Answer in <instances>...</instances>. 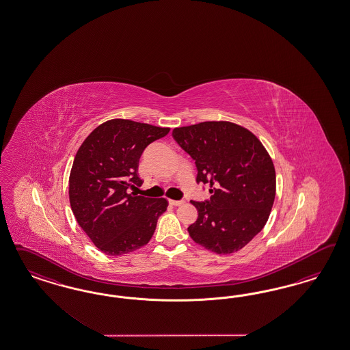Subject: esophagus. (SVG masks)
<instances>
[{
	"instance_id": "obj_1",
	"label": "esophagus",
	"mask_w": 350,
	"mask_h": 350,
	"mask_svg": "<svg viewBox=\"0 0 350 350\" xmlns=\"http://www.w3.org/2000/svg\"><path fill=\"white\" fill-rule=\"evenodd\" d=\"M182 202H183L182 200H170V205H174V206H178Z\"/></svg>"
}]
</instances>
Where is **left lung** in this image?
<instances>
[{
    "mask_svg": "<svg viewBox=\"0 0 350 350\" xmlns=\"http://www.w3.org/2000/svg\"><path fill=\"white\" fill-rule=\"evenodd\" d=\"M172 136L195 160L196 182L209 185L211 199L192 202L198 219L187 231L196 244L231 254L262 231L275 196L273 161L249 129L231 122L174 128Z\"/></svg>",
    "mask_w": 350,
    "mask_h": 350,
    "instance_id": "1",
    "label": "left lung"
}]
</instances>
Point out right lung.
<instances>
[{
	"label": "right lung",
	"instance_id": "add662e5",
	"mask_svg": "<svg viewBox=\"0 0 350 350\" xmlns=\"http://www.w3.org/2000/svg\"><path fill=\"white\" fill-rule=\"evenodd\" d=\"M170 128L128 119H111L95 128L75 155L69 176V200L75 219L91 241L106 255L127 254L148 244L164 198L137 196L142 185L138 160Z\"/></svg>",
	"mask_w": 350,
	"mask_h": 350
}]
</instances>
